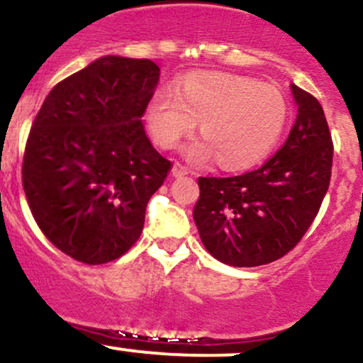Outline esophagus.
Returning <instances> with one entry per match:
<instances>
[{"instance_id": "obj_1", "label": "esophagus", "mask_w": 363, "mask_h": 363, "mask_svg": "<svg viewBox=\"0 0 363 363\" xmlns=\"http://www.w3.org/2000/svg\"><path fill=\"white\" fill-rule=\"evenodd\" d=\"M171 174H173L174 178H182L185 177V174H189V169H186L185 166H182L180 162H174L173 168H171Z\"/></svg>"}]
</instances>
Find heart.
<instances>
[{"instance_id": "b5f03b06", "label": "heart", "mask_w": 363, "mask_h": 363, "mask_svg": "<svg viewBox=\"0 0 363 363\" xmlns=\"http://www.w3.org/2000/svg\"><path fill=\"white\" fill-rule=\"evenodd\" d=\"M288 120L286 97L278 87L252 77L225 72H194L157 92L145 108L150 137L171 149L199 123L202 138L183 147L194 164L214 161L228 171L247 169L278 144Z\"/></svg>"}]
</instances>
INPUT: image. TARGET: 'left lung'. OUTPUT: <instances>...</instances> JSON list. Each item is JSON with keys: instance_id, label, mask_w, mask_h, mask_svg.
<instances>
[{"instance_id": "8db88e82", "label": "left lung", "mask_w": 363, "mask_h": 363, "mask_svg": "<svg viewBox=\"0 0 363 363\" xmlns=\"http://www.w3.org/2000/svg\"><path fill=\"white\" fill-rule=\"evenodd\" d=\"M296 120L286 142L259 169L199 178L194 219L219 262L255 267L286 255L315 219L329 189L333 142L323 106L291 84Z\"/></svg>"}]
</instances>
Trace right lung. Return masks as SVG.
I'll list each match as a JSON object with an SVG mask.
<instances>
[{"label": "right lung", "mask_w": 363, "mask_h": 363, "mask_svg": "<svg viewBox=\"0 0 363 363\" xmlns=\"http://www.w3.org/2000/svg\"><path fill=\"white\" fill-rule=\"evenodd\" d=\"M160 73L150 60L108 55L56 84L40 106L23 190L40 231L72 259L109 262L142 233L171 169L140 121Z\"/></svg>", "instance_id": "add662e5"}]
</instances>
